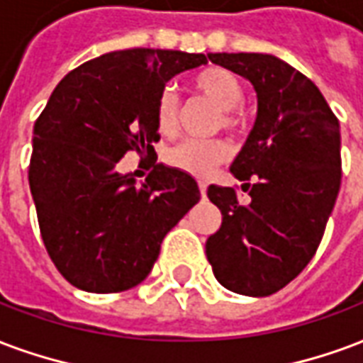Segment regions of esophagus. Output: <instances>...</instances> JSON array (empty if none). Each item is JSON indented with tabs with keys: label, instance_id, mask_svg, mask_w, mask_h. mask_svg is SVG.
Listing matches in <instances>:
<instances>
[{
	"label": "esophagus",
	"instance_id": "obj_1",
	"mask_svg": "<svg viewBox=\"0 0 363 363\" xmlns=\"http://www.w3.org/2000/svg\"><path fill=\"white\" fill-rule=\"evenodd\" d=\"M198 189H200V194L206 196V189H208V184H206V182H198Z\"/></svg>",
	"mask_w": 363,
	"mask_h": 363
}]
</instances>
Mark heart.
Here are the masks:
<instances>
[{
    "mask_svg": "<svg viewBox=\"0 0 363 363\" xmlns=\"http://www.w3.org/2000/svg\"><path fill=\"white\" fill-rule=\"evenodd\" d=\"M192 88L196 92L209 99L213 106L219 107L216 117V128H223L225 133L238 134L242 130V113L240 104L244 99V90L240 80L227 69L208 67L192 79ZM155 127L161 134L173 136L179 130V98L173 88H163L155 101ZM230 157V146L221 138L211 140H182L174 144L165 161L182 173L194 177H208L211 171Z\"/></svg>",
    "mask_w": 363,
    "mask_h": 363,
    "instance_id": "b5f03b06",
    "label": "heart"
}]
</instances>
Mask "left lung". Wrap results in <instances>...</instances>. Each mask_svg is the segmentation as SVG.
Returning a JSON list of instances; mask_svg holds the SVG:
<instances>
[{
  "label": "left lung",
  "mask_w": 363,
  "mask_h": 363,
  "mask_svg": "<svg viewBox=\"0 0 363 363\" xmlns=\"http://www.w3.org/2000/svg\"><path fill=\"white\" fill-rule=\"evenodd\" d=\"M257 92L256 125L230 171V186L208 189L221 227L206 240L219 283L269 296L296 279L323 238L340 189V128L323 94L302 72L267 53H209Z\"/></svg>",
  "instance_id": "1"
}]
</instances>
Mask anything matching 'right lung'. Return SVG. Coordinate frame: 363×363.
Returning <instances> with one entry per match:
<instances>
[{
  "mask_svg": "<svg viewBox=\"0 0 363 363\" xmlns=\"http://www.w3.org/2000/svg\"><path fill=\"white\" fill-rule=\"evenodd\" d=\"M203 53L123 50L72 69L34 123L28 182L53 265L77 289L121 292L147 277L163 238L200 200L198 184L157 165L155 101ZM128 151L150 160L140 187L118 173Z\"/></svg>",
  "mask_w": 363,
  "mask_h": 363,
  "instance_id": "right-lung-1",
  "label": "right lung"
}]
</instances>
